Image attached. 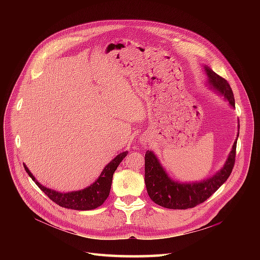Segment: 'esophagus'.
<instances>
[{
    "mask_svg": "<svg viewBox=\"0 0 260 260\" xmlns=\"http://www.w3.org/2000/svg\"><path fill=\"white\" fill-rule=\"evenodd\" d=\"M142 141H143L144 143H146V142H148V139H147V138H142Z\"/></svg>",
    "mask_w": 260,
    "mask_h": 260,
    "instance_id": "esophagus-1",
    "label": "esophagus"
}]
</instances>
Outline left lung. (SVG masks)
<instances>
[{
	"label": "left lung",
	"instance_id": "left-lung-1",
	"mask_svg": "<svg viewBox=\"0 0 260 260\" xmlns=\"http://www.w3.org/2000/svg\"><path fill=\"white\" fill-rule=\"evenodd\" d=\"M206 71L213 87L224 94L230 104L235 107L234 92L229 82L207 67ZM236 153L237 140L223 169L214 177L200 183L180 184L168 177L156 156L151 151H146L145 184L148 196L151 201L164 208L175 210L194 208L207 201L229 179L236 162Z\"/></svg>",
	"mask_w": 260,
	"mask_h": 260
}]
</instances>
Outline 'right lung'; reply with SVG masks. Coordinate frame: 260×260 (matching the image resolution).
<instances>
[{"label": "right lung", "mask_w": 260, "mask_h": 260, "mask_svg": "<svg viewBox=\"0 0 260 260\" xmlns=\"http://www.w3.org/2000/svg\"><path fill=\"white\" fill-rule=\"evenodd\" d=\"M126 155L127 151L122 152L119 155H117L109 165H107L104 171L102 172L100 178L92 185H90L89 187L83 190L73 191L68 193H60L42 186V185L35 179V177L31 175V173L25 166L24 170L31 178V180L35 181L37 186H38L56 205L71 210L87 211L93 210L105 203L110 193L113 174Z\"/></svg>", "instance_id": "add662e5"}]
</instances>
